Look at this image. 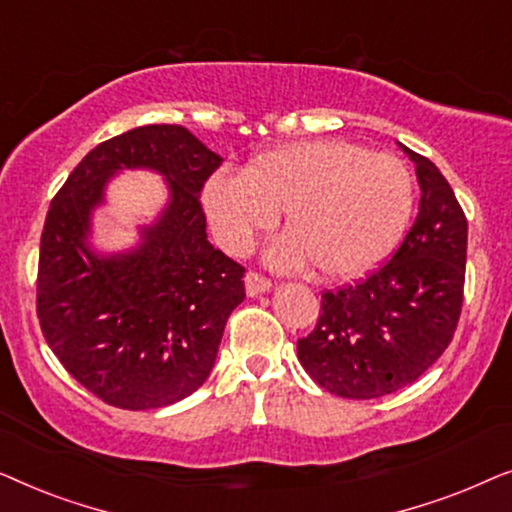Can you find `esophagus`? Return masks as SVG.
<instances>
[{
    "mask_svg": "<svg viewBox=\"0 0 512 512\" xmlns=\"http://www.w3.org/2000/svg\"><path fill=\"white\" fill-rule=\"evenodd\" d=\"M244 286H247V296H261V293L270 291L272 289V282L268 277H263L261 272H254L249 270L247 275H244Z\"/></svg>",
    "mask_w": 512,
    "mask_h": 512,
    "instance_id": "1",
    "label": "esophagus"
}]
</instances>
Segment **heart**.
Listing matches in <instances>:
<instances>
[{"label":"heart","mask_w":512,"mask_h":512,"mask_svg":"<svg viewBox=\"0 0 512 512\" xmlns=\"http://www.w3.org/2000/svg\"><path fill=\"white\" fill-rule=\"evenodd\" d=\"M202 202L233 254L249 251L284 212L289 235L268 249L270 265L296 270L312 263L326 279H354L377 268L403 237L415 184L396 156L317 139L265 151L244 174H214Z\"/></svg>","instance_id":"obj_1"}]
</instances>
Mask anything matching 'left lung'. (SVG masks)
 Listing matches in <instances>:
<instances>
[{"label": "left lung", "mask_w": 512, "mask_h": 512, "mask_svg": "<svg viewBox=\"0 0 512 512\" xmlns=\"http://www.w3.org/2000/svg\"><path fill=\"white\" fill-rule=\"evenodd\" d=\"M417 167L422 198L401 247L380 270L321 293L314 331L298 361L319 387L366 401L408 387L452 342L464 303L468 221L429 158L401 144Z\"/></svg>", "instance_id": "1"}]
</instances>
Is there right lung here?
<instances>
[{
  "label": "right lung",
  "instance_id": "obj_1",
  "mask_svg": "<svg viewBox=\"0 0 512 512\" xmlns=\"http://www.w3.org/2000/svg\"><path fill=\"white\" fill-rule=\"evenodd\" d=\"M221 160L181 125H142L97 144L51 202L41 333L67 373L114 408H163L202 387L244 300V268L209 244L200 205ZM139 166L164 174L171 202L137 248L97 255L87 244L92 209L116 171Z\"/></svg>",
  "mask_w": 512,
  "mask_h": 512
}]
</instances>
